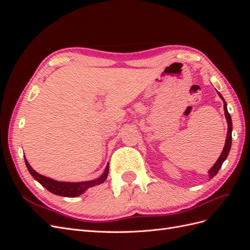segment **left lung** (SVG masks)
Returning a JSON list of instances; mask_svg holds the SVG:
<instances>
[{
    "mask_svg": "<svg viewBox=\"0 0 250 250\" xmlns=\"http://www.w3.org/2000/svg\"><path fill=\"white\" fill-rule=\"evenodd\" d=\"M219 97L221 98V99L223 100V108H224V113H225V118H226V121H228V134H226V140H225V145H224V148L222 150V153L220 154V156H219V158L217 160V162L215 163V165L211 167L209 170H208V175H209V179L213 178L216 174L218 173V171L220 170L222 164L224 163V161L228 158V155L229 153V150H230V147H231V131H232V123H231V118H230V115L228 111V104H226L225 100L223 99V97L221 96V94L217 92Z\"/></svg>",
    "mask_w": 250,
    "mask_h": 250,
    "instance_id": "obj_1",
    "label": "left lung"
}]
</instances>
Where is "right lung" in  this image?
<instances>
[{"label":"right lung","mask_w":250,"mask_h":250,"mask_svg":"<svg viewBox=\"0 0 250 250\" xmlns=\"http://www.w3.org/2000/svg\"><path fill=\"white\" fill-rule=\"evenodd\" d=\"M25 163H26L28 171L30 172V174H31L32 177L35 180L39 181V183L43 188H46L49 192L55 194V195H58V196H63V197H77V196L84 193L88 188H92V187L98 186L100 184H103L107 178L108 169H109V165L107 164L106 168H105L102 175L94 180L80 181V183H67V181L54 180L52 178L43 176L40 173H37L36 171H34L32 169L31 166L29 165L28 161L26 160V157H25Z\"/></svg>","instance_id":"right-lung-1"}]
</instances>
